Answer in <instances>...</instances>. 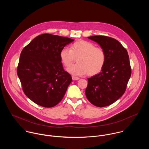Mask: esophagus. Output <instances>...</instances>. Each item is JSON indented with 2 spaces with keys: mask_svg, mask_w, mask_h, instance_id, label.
<instances>
[{
  "mask_svg": "<svg viewBox=\"0 0 149 149\" xmlns=\"http://www.w3.org/2000/svg\"><path fill=\"white\" fill-rule=\"evenodd\" d=\"M72 77L73 80H79V79H80V78H79V77H76V76H72Z\"/></svg>",
  "mask_w": 149,
  "mask_h": 149,
  "instance_id": "obj_1",
  "label": "esophagus"
}]
</instances>
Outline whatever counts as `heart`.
Listing matches in <instances>:
<instances>
[{
  "mask_svg": "<svg viewBox=\"0 0 149 149\" xmlns=\"http://www.w3.org/2000/svg\"><path fill=\"white\" fill-rule=\"evenodd\" d=\"M62 63L68 67L77 58L78 63L67 69L69 73L77 76L87 73L92 76L99 73L106 60V53L103 49L96 47L93 43L79 40L72 43L70 49L63 48L60 53Z\"/></svg>",
  "mask_w": 149,
  "mask_h": 149,
  "instance_id": "obj_1",
  "label": "heart"
}]
</instances>
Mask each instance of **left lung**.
Listing matches in <instances>:
<instances>
[{"instance_id": "1", "label": "left lung", "mask_w": 149, "mask_h": 149, "mask_svg": "<svg viewBox=\"0 0 149 149\" xmlns=\"http://www.w3.org/2000/svg\"><path fill=\"white\" fill-rule=\"evenodd\" d=\"M104 50L106 60L100 73L88 79L87 99L98 107L108 106L125 92L131 74L127 50L118 40L104 36L88 37Z\"/></svg>"}]
</instances>
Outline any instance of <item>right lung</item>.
I'll list each match as a JSON object with an SVG mask.
<instances>
[{
  "mask_svg": "<svg viewBox=\"0 0 149 149\" xmlns=\"http://www.w3.org/2000/svg\"><path fill=\"white\" fill-rule=\"evenodd\" d=\"M73 39L50 34L36 37L21 53L17 74L26 96L40 106H56L72 81L60 53Z\"/></svg>",
  "mask_w": 149,
  "mask_h": 149,
  "instance_id": "obj_1",
  "label": "right lung"
}]
</instances>
